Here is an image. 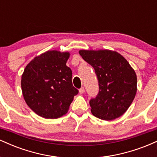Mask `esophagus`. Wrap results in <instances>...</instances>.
<instances>
[{
    "label": "esophagus",
    "mask_w": 157,
    "mask_h": 157,
    "mask_svg": "<svg viewBox=\"0 0 157 157\" xmlns=\"http://www.w3.org/2000/svg\"><path fill=\"white\" fill-rule=\"evenodd\" d=\"M79 92H80V94H83L85 92V89H84V88L82 87V88H81V89H79Z\"/></svg>",
    "instance_id": "esophagus-1"
}]
</instances>
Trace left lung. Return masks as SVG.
I'll list each match as a JSON object with an SVG mask.
<instances>
[{"instance_id": "8db88e82", "label": "left lung", "mask_w": 157, "mask_h": 157, "mask_svg": "<svg viewBox=\"0 0 157 157\" xmlns=\"http://www.w3.org/2000/svg\"><path fill=\"white\" fill-rule=\"evenodd\" d=\"M79 53L94 68L98 79L99 94L90 100L92 114L107 121L121 117L137 91L134 68L123 56L112 50L82 49Z\"/></svg>"}]
</instances>
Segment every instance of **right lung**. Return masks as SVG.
Instances as JSON below:
<instances>
[{"label": "right lung", "mask_w": 157, "mask_h": 157, "mask_svg": "<svg viewBox=\"0 0 157 157\" xmlns=\"http://www.w3.org/2000/svg\"><path fill=\"white\" fill-rule=\"evenodd\" d=\"M69 52L49 50L27 64L21 89L27 105L41 117L57 119L68 112L78 90L73 86L72 71L66 66Z\"/></svg>", "instance_id": "1"}]
</instances>
